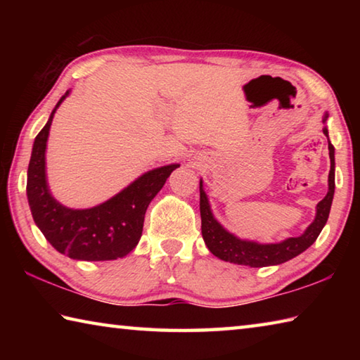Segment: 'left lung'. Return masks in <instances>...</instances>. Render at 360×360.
<instances>
[{
	"mask_svg": "<svg viewBox=\"0 0 360 360\" xmlns=\"http://www.w3.org/2000/svg\"><path fill=\"white\" fill-rule=\"evenodd\" d=\"M327 115L324 117L326 122ZM328 138L327 129L322 130ZM328 155H330V172H328V192L324 198L318 203V211H316V219L313 224L304 230V233L295 238H288L283 243L276 245H259L252 241H243L229 233L221 224H219L210 210L208 198L203 191V184L200 181V214H202V235L205 245L208 246L210 251L221 260L230 262V264L248 265L252 268L259 266H270L284 264L295 255L302 254L303 251L313 245L318 238L321 230L328 219L330 212L333 192H335V148L328 141Z\"/></svg>",
	"mask_w": 360,
	"mask_h": 360,
	"instance_id": "obj_1",
	"label": "left lung"
}]
</instances>
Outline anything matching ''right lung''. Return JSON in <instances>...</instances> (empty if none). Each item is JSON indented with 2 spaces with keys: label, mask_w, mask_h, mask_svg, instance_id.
<instances>
[{
  "label": "right lung",
  "mask_w": 360,
  "mask_h": 360,
  "mask_svg": "<svg viewBox=\"0 0 360 360\" xmlns=\"http://www.w3.org/2000/svg\"><path fill=\"white\" fill-rule=\"evenodd\" d=\"M68 95V92H66ZM34 139L28 165L27 197L36 225L46 240L76 260H114L135 249L143 233L144 214L152 198L179 165H167L144 173L108 202L90 210H70L49 192L46 181V143L53 112Z\"/></svg>",
  "instance_id": "obj_1"
}]
</instances>
